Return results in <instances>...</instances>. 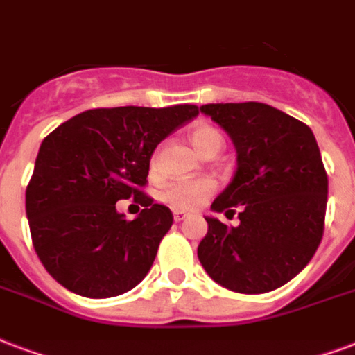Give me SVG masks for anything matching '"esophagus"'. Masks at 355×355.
Here are the masks:
<instances>
[{"mask_svg":"<svg viewBox=\"0 0 355 355\" xmlns=\"http://www.w3.org/2000/svg\"><path fill=\"white\" fill-rule=\"evenodd\" d=\"M173 218H175V221H182L188 218V214L182 212V210H175V212H173Z\"/></svg>","mask_w":355,"mask_h":355,"instance_id":"34e87169","label":"esophagus"}]
</instances>
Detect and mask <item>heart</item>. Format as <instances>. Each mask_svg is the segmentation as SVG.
Wrapping results in <instances>:
<instances>
[{
    "label": "heart",
    "instance_id": "1",
    "mask_svg": "<svg viewBox=\"0 0 355 355\" xmlns=\"http://www.w3.org/2000/svg\"><path fill=\"white\" fill-rule=\"evenodd\" d=\"M189 139H191V145L197 148V153L205 154L212 148H221L223 145V139H221V134L212 126H207V124H199L196 128L189 132ZM156 162V158H154ZM214 191V182L208 180V178H199V180H184V182H173L169 184L164 193H162V199L166 202H169L171 207L182 208V210H191V208H197L205 201V197L210 196Z\"/></svg>",
    "mask_w": 355,
    "mask_h": 355
}]
</instances>
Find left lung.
<instances>
[{
    "label": "left lung",
    "mask_w": 355,
    "mask_h": 355,
    "mask_svg": "<svg viewBox=\"0 0 355 355\" xmlns=\"http://www.w3.org/2000/svg\"><path fill=\"white\" fill-rule=\"evenodd\" d=\"M201 113L231 135L236 173L212 202L214 212L234 214L236 227L216 218L197 255L218 285L240 294H262L296 277L324 234L328 175L311 128L261 102L207 104Z\"/></svg>",
    "instance_id": "8db88e82"
}]
</instances>
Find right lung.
Wrapping results in <instances>:
<instances>
[{
    "instance_id": "1",
    "label": "right lung",
    "mask_w": 355,
    "mask_h": 355,
    "mask_svg": "<svg viewBox=\"0 0 355 355\" xmlns=\"http://www.w3.org/2000/svg\"><path fill=\"white\" fill-rule=\"evenodd\" d=\"M199 107H98L53 130L40 145L26 189L33 248L59 285L85 297L132 291L153 266L171 210L143 193L154 148ZM134 196L135 220L114 202Z\"/></svg>"
}]
</instances>
